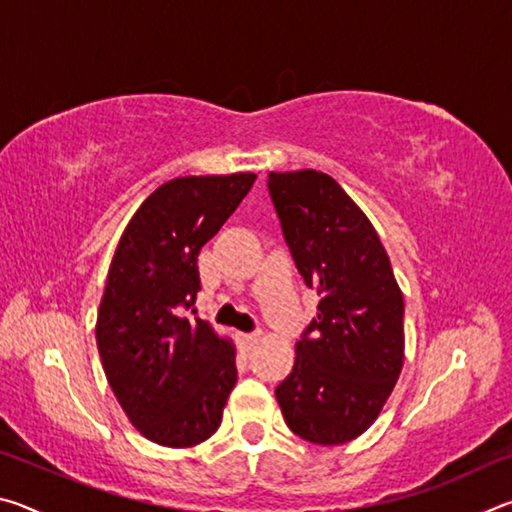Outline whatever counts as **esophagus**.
Masks as SVG:
<instances>
[{
	"mask_svg": "<svg viewBox=\"0 0 512 512\" xmlns=\"http://www.w3.org/2000/svg\"><path fill=\"white\" fill-rule=\"evenodd\" d=\"M262 341V332H250V334H241V345H244V350H253L255 345Z\"/></svg>",
	"mask_w": 512,
	"mask_h": 512,
	"instance_id": "obj_1",
	"label": "esophagus"
}]
</instances>
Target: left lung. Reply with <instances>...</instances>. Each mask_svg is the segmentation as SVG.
Masks as SVG:
<instances>
[{
  "label": "left lung",
  "mask_w": 512,
  "mask_h": 512,
  "mask_svg": "<svg viewBox=\"0 0 512 512\" xmlns=\"http://www.w3.org/2000/svg\"><path fill=\"white\" fill-rule=\"evenodd\" d=\"M268 192L293 262L320 293L277 404L309 443H350L377 420L402 372V289L377 230L332 176L271 171Z\"/></svg>",
  "instance_id": "8db88e82"
}]
</instances>
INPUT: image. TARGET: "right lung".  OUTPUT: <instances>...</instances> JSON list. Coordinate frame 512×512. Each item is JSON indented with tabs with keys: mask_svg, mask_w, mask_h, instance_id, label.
<instances>
[{
	"mask_svg": "<svg viewBox=\"0 0 512 512\" xmlns=\"http://www.w3.org/2000/svg\"><path fill=\"white\" fill-rule=\"evenodd\" d=\"M255 178L239 171L160 185L128 221L110 262L97 314L103 372L133 427L162 447L210 438L237 384L235 345L183 309L201 291L198 253Z\"/></svg>",
	"mask_w": 512,
	"mask_h": 512,
	"instance_id": "right-lung-1",
	"label": "right lung"
}]
</instances>
